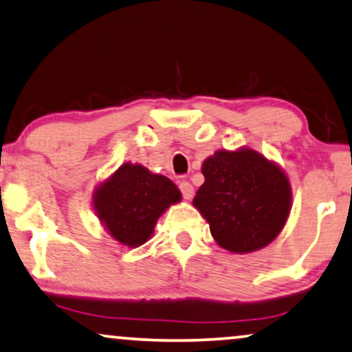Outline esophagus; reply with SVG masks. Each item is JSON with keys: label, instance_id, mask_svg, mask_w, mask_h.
Here are the masks:
<instances>
[{"label": "esophagus", "instance_id": "esophagus-1", "mask_svg": "<svg viewBox=\"0 0 352 352\" xmlns=\"http://www.w3.org/2000/svg\"><path fill=\"white\" fill-rule=\"evenodd\" d=\"M180 191H182V195H184V198L186 201H190L191 198H193L195 188H193V185L190 184V182H182V184H180Z\"/></svg>", "mask_w": 352, "mask_h": 352}]
</instances>
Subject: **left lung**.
Masks as SVG:
<instances>
[{"mask_svg": "<svg viewBox=\"0 0 352 352\" xmlns=\"http://www.w3.org/2000/svg\"><path fill=\"white\" fill-rule=\"evenodd\" d=\"M193 206L223 250L246 254L270 245L292 210V185L277 162L251 148L219 149L204 159Z\"/></svg>", "mask_w": 352, "mask_h": 352, "instance_id": "1", "label": "left lung"}]
</instances>
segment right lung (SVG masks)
Segmentation results:
<instances>
[{
  "label": "right lung",
  "mask_w": 352,
  "mask_h": 352,
  "mask_svg": "<svg viewBox=\"0 0 352 352\" xmlns=\"http://www.w3.org/2000/svg\"><path fill=\"white\" fill-rule=\"evenodd\" d=\"M180 201V190L170 179L142 164L125 162L96 186L91 204L116 241L138 248L153 236L157 219Z\"/></svg>",
  "instance_id": "add662e5"
}]
</instances>
